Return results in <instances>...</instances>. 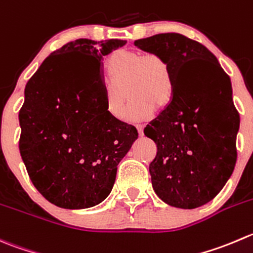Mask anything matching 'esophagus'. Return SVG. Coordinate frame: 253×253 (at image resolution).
<instances>
[{
    "mask_svg": "<svg viewBox=\"0 0 253 253\" xmlns=\"http://www.w3.org/2000/svg\"><path fill=\"white\" fill-rule=\"evenodd\" d=\"M137 127V131H138V134L139 136H143V126H141V125H138Z\"/></svg>",
    "mask_w": 253,
    "mask_h": 253,
    "instance_id": "obj_1",
    "label": "esophagus"
}]
</instances>
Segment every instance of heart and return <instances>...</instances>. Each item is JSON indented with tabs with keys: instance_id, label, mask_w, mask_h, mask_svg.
Listing matches in <instances>:
<instances>
[{
	"instance_id": "heart-1",
	"label": "heart",
	"mask_w": 253,
	"mask_h": 253,
	"mask_svg": "<svg viewBox=\"0 0 253 253\" xmlns=\"http://www.w3.org/2000/svg\"><path fill=\"white\" fill-rule=\"evenodd\" d=\"M114 85L106 90L107 114L122 121L127 109V95L131 99L128 117L141 122L153 110H163L173 95V78L169 63L158 53L120 49L109 59Z\"/></svg>"
}]
</instances>
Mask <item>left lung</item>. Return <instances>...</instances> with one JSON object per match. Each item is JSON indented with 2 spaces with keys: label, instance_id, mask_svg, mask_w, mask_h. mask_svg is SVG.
<instances>
[{
  "label": "left lung",
  "instance_id": "1",
  "mask_svg": "<svg viewBox=\"0 0 253 253\" xmlns=\"http://www.w3.org/2000/svg\"><path fill=\"white\" fill-rule=\"evenodd\" d=\"M170 65L173 96L144 128L157 144L152 185L166 204L195 209L220 193L236 164L240 116L230 78L199 42L162 33L134 42Z\"/></svg>",
  "mask_w": 253,
  "mask_h": 253
}]
</instances>
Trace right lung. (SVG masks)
Here are the masks:
<instances>
[{
	"instance_id": "obj_1",
	"label": "right lung",
	"mask_w": 253,
	"mask_h": 253,
	"mask_svg": "<svg viewBox=\"0 0 253 253\" xmlns=\"http://www.w3.org/2000/svg\"><path fill=\"white\" fill-rule=\"evenodd\" d=\"M125 44L69 42L27 83L19 152L33 185L56 207L86 209L106 199L117 166L138 137L106 110L102 59Z\"/></svg>"
}]
</instances>
